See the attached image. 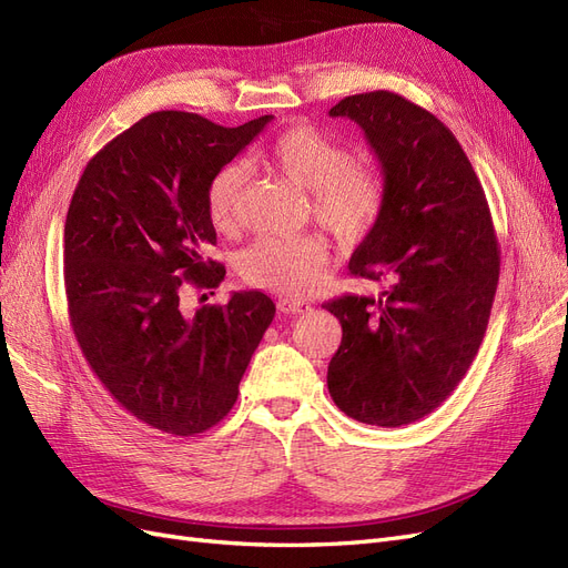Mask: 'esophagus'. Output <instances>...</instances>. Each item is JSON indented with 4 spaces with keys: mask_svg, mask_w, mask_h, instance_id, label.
<instances>
[{
    "mask_svg": "<svg viewBox=\"0 0 568 568\" xmlns=\"http://www.w3.org/2000/svg\"><path fill=\"white\" fill-rule=\"evenodd\" d=\"M277 307H280V313H286V315H303L307 311H313L311 303L296 301V298H280Z\"/></svg>",
    "mask_w": 568,
    "mask_h": 568,
    "instance_id": "obj_1",
    "label": "esophagus"
}]
</instances>
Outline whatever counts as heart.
I'll return each instance as SVG.
<instances>
[{"label":"heart","mask_w":568,"mask_h":568,"mask_svg":"<svg viewBox=\"0 0 568 568\" xmlns=\"http://www.w3.org/2000/svg\"><path fill=\"white\" fill-rule=\"evenodd\" d=\"M257 161L311 189L313 217L338 239L353 242L365 236L382 215L386 184L379 168L351 161L346 144L315 125L298 123L282 130L257 153ZM244 184L246 173L239 163L220 168L213 175L205 209L217 232L236 230ZM329 257V244L317 234L265 236L244 251L239 270L251 286L305 296L320 284Z\"/></svg>","instance_id":"heart-1"}]
</instances>
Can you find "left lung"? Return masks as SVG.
I'll return each instance as SVG.
<instances>
[{"label": "left lung", "mask_w": 568, "mask_h": 568, "mask_svg": "<svg viewBox=\"0 0 568 568\" xmlns=\"http://www.w3.org/2000/svg\"><path fill=\"white\" fill-rule=\"evenodd\" d=\"M329 115L363 128L386 184L348 270L390 286L324 303L343 329L326 386L357 422L412 424L448 398L484 341L500 277L488 201L455 134L405 97L355 94Z\"/></svg>", "instance_id": "8db88e82"}]
</instances>
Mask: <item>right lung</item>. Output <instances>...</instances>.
Instances as JSON below:
<instances>
[{"instance_id":"add662e5","label":"right lung","mask_w":568,"mask_h":568,"mask_svg":"<svg viewBox=\"0 0 568 568\" xmlns=\"http://www.w3.org/2000/svg\"><path fill=\"white\" fill-rule=\"evenodd\" d=\"M272 115L222 128L159 111L101 149L75 186L63 230L68 315L99 382L159 432L196 436L234 407L239 382L274 317L263 291L189 315L186 286L215 288L209 184Z\"/></svg>"}]
</instances>
